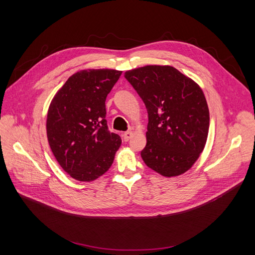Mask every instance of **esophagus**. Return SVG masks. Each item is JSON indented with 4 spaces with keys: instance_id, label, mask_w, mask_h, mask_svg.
<instances>
[{
    "instance_id": "34e87169",
    "label": "esophagus",
    "mask_w": 255,
    "mask_h": 255,
    "mask_svg": "<svg viewBox=\"0 0 255 255\" xmlns=\"http://www.w3.org/2000/svg\"><path fill=\"white\" fill-rule=\"evenodd\" d=\"M133 132H130V130H128V132H126L125 134H123V139H125V141H128L130 138L133 137Z\"/></svg>"
}]
</instances>
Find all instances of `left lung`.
I'll return each instance as SVG.
<instances>
[{
	"mask_svg": "<svg viewBox=\"0 0 255 255\" xmlns=\"http://www.w3.org/2000/svg\"><path fill=\"white\" fill-rule=\"evenodd\" d=\"M148 111L144 164L170 177L192 167L202 153L210 112L199 85L171 66L150 65L125 73Z\"/></svg>",
	"mask_w": 255,
	"mask_h": 255,
	"instance_id": "8db88e82",
	"label": "left lung"
}]
</instances>
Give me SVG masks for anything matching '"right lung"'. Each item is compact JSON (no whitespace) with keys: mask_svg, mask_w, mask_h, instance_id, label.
<instances>
[{"mask_svg":"<svg viewBox=\"0 0 255 255\" xmlns=\"http://www.w3.org/2000/svg\"><path fill=\"white\" fill-rule=\"evenodd\" d=\"M122 71L89 69L71 75L49 106L47 135L50 148L73 179L91 182L111 168L121 145L105 119V100Z\"/></svg>","mask_w":255,"mask_h":255,"instance_id":"obj_1","label":"right lung"}]
</instances>
